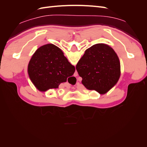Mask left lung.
Segmentation results:
<instances>
[{
	"instance_id": "8db88e82",
	"label": "left lung",
	"mask_w": 147,
	"mask_h": 147,
	"mask_svg": "<svg viewBox=\"0 0 147 147\" xmlns=\"http://www.w3.org/2000/svg\"><path fill=\"white\" fill-rule=\"evenodd\" d=\"M76 69L82 78L83 85L100 94L109 91L117 83L121 73L116 53L104 43L88 48L77 63Z\"/></svg>"
}]
</instances>
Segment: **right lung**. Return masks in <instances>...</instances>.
<instances>
[{"instance_id":"add662e5","label":"right lung","mask_w":147,"mask_h":147,"mask_svg":"<svg viewBox=\"0 0 147 147\" xmlns=\"http://www.w3.org/2000/svg\"><path fill=\"white\" fill-rule=\"evenodd\" d=\"M75 67L64 56L61 49L53 44L40 47L28 65L31 81L38 90L57 88L75 72Z\"/></svg>"}]
</instances>
